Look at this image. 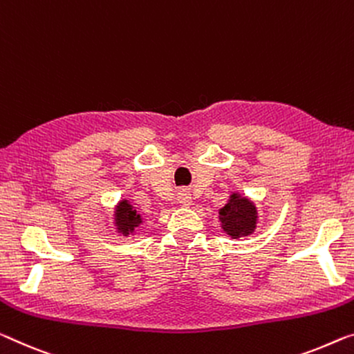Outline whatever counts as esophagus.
I'll return each instance as SVG.
<instances>
[{"instance_id":"1","label":"esophagus","mask_w":354,"mask_h":354,"mask_svg":"<svg viewBox=\"0 0 354 354\" xmlns=\"http://www.w3.org/2000/svg\"><path fill=\"white\" fill-rule=\"evenodd\" d=\"M178 204L185 205V207L192 204V194H189V192H187V189H182V192L178 193Z\"/></svg>"}]
</instances>
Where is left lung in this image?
Listing matches in <instances>:
<instances>
[{"label":"left lung","mask_w":354,"mask_h":354,"mask_svg":"<svg viewBox=\"0 0 354 354\" xmlns=\"http://www.w3.org/2000/svg\"><path fill=\"white\" fill-rule=\"evenodd\" d=\"M257 220L258 214L254 204L247 198H241L237 193L231 194L227 204L220 209L223 231H226L234 239L252 234L257 227Z\"/></svg>","instance_id":"left-lung-1"}]
</instances>
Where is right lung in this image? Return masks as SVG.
Instances as JSON below:
<instances>
[{
    "label": "right lung",
    "instance_id": "right-lung-1",
    "mask_svg": "<svg viewBox=\"0 0 354 354\" xmlns=\"http://www.w3.org/2000/svg\"><path fill=\"white\" fill-rule=\"evenodd\" d=\"M140 215L136 212L128 201H122L120 204L117 205L115 210V225L117 230L123 234H129L134 231V227L140 225Z\"/></svg>",
    "mask_w": 354,
    "mask_h": 354
}]
</instances>
